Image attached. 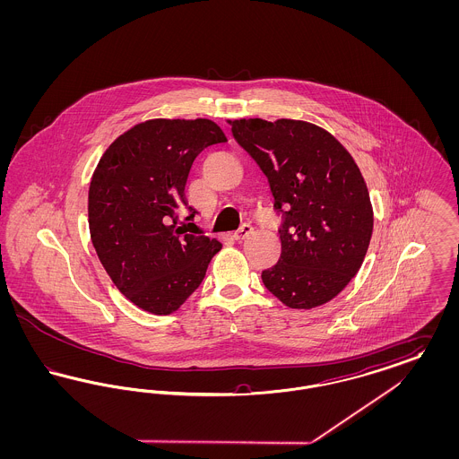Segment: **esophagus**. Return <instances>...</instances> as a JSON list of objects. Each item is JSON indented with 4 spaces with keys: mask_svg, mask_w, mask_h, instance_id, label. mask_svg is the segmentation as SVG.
Returning a JSON list of instances; mask_svg holds the SVG:
<instances>
[{
    "mask_svg": "<svg viewBox=\"0 0 459 459\" xmlns=\"http://www.w3.org/2000/svg\"><path fill=\"white\" fill-rule=\"evenodd\" d=\"M253 225H249V223H244V225H240L239 230L234 234V239L236 240H244L246 238H249L251 234H253Z\"/></svg>",
    "mask_w": 459,
    "mask_h": 459,
    "instance_id": "1",
    "label": "esophagus"
}]
</instances>
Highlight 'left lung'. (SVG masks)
Instances as JSON below:
<instances>
[{
  "label": "left lung",
  "instance_id": "8db88e82",
  "mask_svg": "<svg viewBox=\"0 0 459 459\" xmlns=\"http://www.w3.org/2000/svg\"><path fill=\"white\" fill-rule=\"evenodd\" d=\"M234 139L266 175L282 217L279 263L262 272L285 306L311 309L333 299L358 273L373 230L365 178L325 129L281 118L229 120Z\"/></svg>",
  "mask_w": 459,
  "mask_h": 459
}]
</instances>
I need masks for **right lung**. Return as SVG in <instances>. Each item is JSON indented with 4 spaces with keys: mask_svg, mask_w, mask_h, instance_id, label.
Here are the masks:
<instances>
[{
    "mask_svg": "<svg viewBox=\"0 0 459 459\" xmlns=\"http://www.w3.org/2000/svg\"><path fill=\"white\" fill-rule=\"evenodd\" d=\"M227 143L208 118H154L117 137L89 186V230L117 289L144 311L170 315L186 303L221 249L180 223L186 182L197 154Z\"/></svg>",
    "mask_w": 459,
    "mask_h": 459,
    "instance_id": "obj_1",
    "label": "right lung"
}]
</instances>
